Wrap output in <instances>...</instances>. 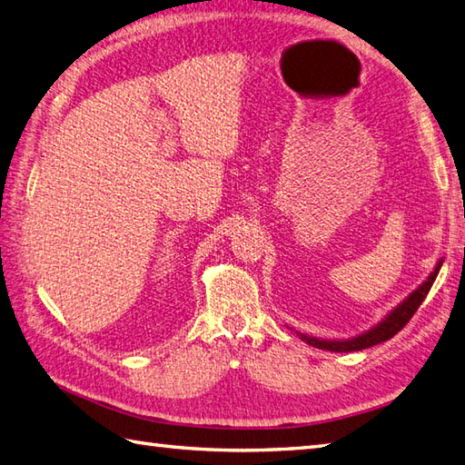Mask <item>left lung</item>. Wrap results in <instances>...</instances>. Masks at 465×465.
<instances>
[{"instance_id": "left-lung-1", "label": "left lung", "mask_w": 465, "mask_h": 465, "mask_svg": "<svg viewBox=\"0 0 465 465\" xmlns=\"http://www.w3.org/2000/svg\"><path fill=\"white\" fill-rule=\"evenodd\" d=\"M440 268H441V263H438V268L433 270V273L430 275L428 282L423 283L418 292H413L410 298L400 305V308H396L390 313V318H385V322H381L378 328H373L371 331L358 335V338L348 340V341H322V340H315V338H308V335H302V340L308 341L310 345H313V348L328 350V351H360V350H365V348H371V345H378L381 341L391 340L400 330L406 328V323L413 318V313L418 312L421 302L426 300L428 292L431 290L433 282H436V278H438Z\"/></svg>"}]
</instances>
